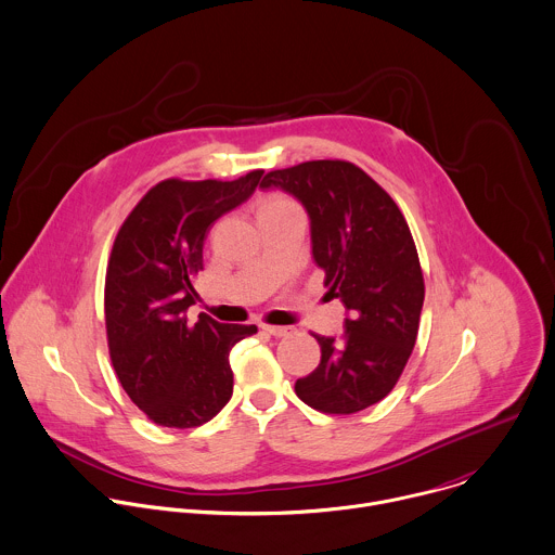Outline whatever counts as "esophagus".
<instances>
[{
    "label": "esophagus",
    "instance_id": "esophagus-1",
    "mask_svg": "<svg viewBox=\"0 0 555 555\" xmlns=\"http://www.w3.org/2000/svg\"><path fill=\"white\" fill-rule=\"evenodd\" d=\"M268 335H272V337H285V335H289V331L292 328H287V326H272V324H263L261 326Z\"/></svg>",
    "mask_w": 555,
    "mask_h": 555
}]
</instances>
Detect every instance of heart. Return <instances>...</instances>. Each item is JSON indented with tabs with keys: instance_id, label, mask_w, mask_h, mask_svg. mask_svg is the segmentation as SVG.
Returning <instances> with one entry per match:
<instances>
[{
	"instance_id": "heart-1",
	"label": "heart",
	"mask_w": 555,
	"mask_h": 555,
	"mask_svg": "<svg viewBox=\"0 0 555 555\" xmlns=\"http://www.w3.org/2000/svg\"><path fill=\"white\" fill-rule=\"evenodd\" d=\"M294 205H296V203H294V201H289V198H285V196H270V198H266V201L261 203L259 211L276 209V207H294Z\"/></svg>"
}]
</instances>
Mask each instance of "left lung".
Wrapping results in <instances>:
<instances>
[{"mask_svg":"<svg viewBox=\"0 0 555 555\" xmlns=\"http://www.w3.org/2000/svg\"><path fill=\"white\" fill-rule=\"evenodd\" d=\"M272 185L307 207L313 259L350 311L339 339L313 335L322 359L296 396L326 415L359 413L391 393L417 341L426 285L415 240L396 201L352 162L270 170L261 188Z\"/></svg>","mask_w":555,"mask_h":555,"instance_id":"1","label":"left lung"}]
</instances>
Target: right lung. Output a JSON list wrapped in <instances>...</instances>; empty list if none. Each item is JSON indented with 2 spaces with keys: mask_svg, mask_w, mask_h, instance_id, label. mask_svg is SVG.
Returning <instances> with one entry per match:
<instances>
[{
  "mask_svg": "<svg viewBox=\"0 0 555 555\" xmlns=\"http://www.w3.org/2000/svg\"><path fill=\"white\" fill-rule=\"evenodd\" d=\"M263 170L220 181L164 179L120 224L105 272V333L112 367L131 402L157 426L196 428L233 393L231 348L257 326L201 313L194 276L211 224L257 188Z\"/></svg>",
  "mask_w": 555,
  "mask_h": 555,
  "instance_id": "1",
  "label": "right lung"
}]
</instances>
